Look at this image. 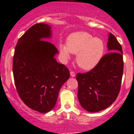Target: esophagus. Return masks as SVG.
Returning a JSON list of instances; mask_svg holds the SVG:
<instances>
[{"label":"esophagus","mask_w":134,"mask_h":134,"mask_svg":"<svg viewBox=\"0 0 134 134\" xmlns=\"http://www.w3.org/2000/svg\"><path fill=\"white\" fill-rule=\"evenodd\" d=\"M70 75H71V77H75V73L73 71H70Z\"/></svg>","instance_id":"1"}]
</instances>
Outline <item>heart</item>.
I'll use <instances>...</instances> for the list:
<instances>
[{
  "label": "heart",
  "mask_w": 134,
  "mask_h": 134,
  "mask_svg": "<svg viewBox=\"0 0 134 134\" xmlns=\"http://www.w3.org/2000/svg\"><path fill=\"white\" fill-rule=\"evenodd\" d=\"M104 42L85 31H77L68 37L66 45L61 43L59 51L64 62L70 59L71 54H76V62L81 68L90 70L97 65L104 51Z\"/></svg>",
  "instance_id": "b5f03b06"
}]
</instances>
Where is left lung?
<instances>
[{
	"label": "left lung",
	"instance_id": "8db88e82",
	"mask_svg": "<svg viewBox=\"0 0 134 134\" xmlns=\"http://www.w3.org/2000/svg\"><path fill=\"white\" fill-rule=\"evenodd\" d=\"M106 54L92 70L78 73V98L87 111L99 112L109 107L116 99L124 72L123 51L121 45L109 33Z\"/></svg>",
	"mask_w": 134,
	"mask_h": 134
}]
</instances>
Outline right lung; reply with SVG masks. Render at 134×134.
<instances>
[{"mask_svg": "<svg viewBox=\"0 0 134 134\" xmlns=\"http://www.w3.org/2000/svg\"><path fill=\"white\" fill-rule=\"evenodd\" d=\"M50 25L35 24L19 39L13 57L14 83L19 97L31 109L50 111L55 106L60 88L70 78L64 64L57 62L56 47L51 38Z\"/></svg>", "mask_w": 134, "mask_h": 134, "instance_id": "1", "label": "right lung"}]
</instances>
